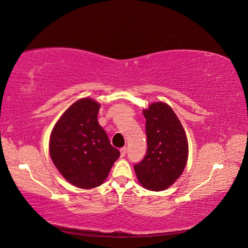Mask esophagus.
Instances as JSON below:
<instances>
[{
    "label": "esophagus",
    "instance_id": "1",
    "mask_svg": "<svg viewBox=\"0 0 248 248\" xmlns=\"http://www.w3.org/2000/svg\"><path fill=\"white\" fill-rule=\"evenodd\" d=\"M126 151H127V148H126V147H123V148L120 149V152H121V156H122V157H124V156H125Z\"/></svg>",
    "mask_w": 248,
    "mask_h": 248
}]
</instances>
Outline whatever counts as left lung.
Listing matches in <instances>:
<instances>
[{
    "label": "left lung",
    "instance_id": "1",
    "mask_svg": "<svg viewBox=\"0 0 248 248\" xmlns=\"http://www.w3.org/2000/svg\"><path fill=\"white\" fill-rule=\"evenodd\" d=\"M146 118L147 154L134 164L139 182L146 189L169 188L181 176L188 157V141L181 122L164 102L150 104Z\"/></svg>",
    "mask_w": 248,
    "mask_h": 248
}]
</instances>
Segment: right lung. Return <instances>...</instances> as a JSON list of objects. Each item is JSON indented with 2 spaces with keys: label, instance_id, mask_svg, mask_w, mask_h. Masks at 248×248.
<instances>
[{
  "label": "right lung",
  "instance_id": "right-lung-1",
  "mask_svg": "<svg viewBox=\"0 0 248 248\" xmlns=\"http://www.w3.org/2000/svg\"><path fill=\"white\" fill-rule=\"evenodd\" d=\"M99 108L91 98L74 102L58 120L49 139L55 167L69 183L84 189L101 185L120 156L97 121Z\"/></svg>",
  "mask_w": 248,
  "mask_h": 248
}]
</instances>
